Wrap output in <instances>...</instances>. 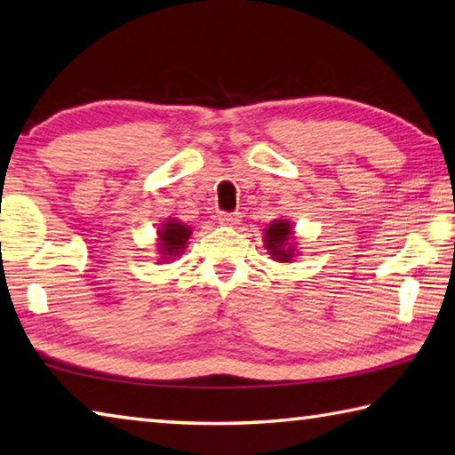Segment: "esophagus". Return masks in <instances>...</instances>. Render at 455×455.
<instances>
[{"label": "esophagus", "instance_id": "esophagus-1", "mask_svg": "<svg viewBox=\"0 0 455 455\" xmlns=\"http://www.w3.org/2000/svg\"><path fill=\"white\" fill-rule=\"evenodd\" d=\"M219 225H222V227L241 225V214H238V212H222V214H219Z\"/></svg>", "mask_w": 455, "mask_h": 455}]
</instances>
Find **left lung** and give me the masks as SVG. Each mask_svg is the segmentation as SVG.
I'll return each instance as SVG.
<instances>
[{
    "mask_svg": "<svg viewBox=\"0 0 455 455\" xmlns=\"http://www.w3.org/2000/svg\"><path fill=\"white\" fill-rule=\"evenodd\" d=\"M264 249L276 262H292L299 256L294 225L288 219H276L264 228Z\"/></svg>",
    "mask_w": 455,
    "mask_h": 455,
    "instance_id": "left-lung-1",
    "label": "left lung"
}]
</instances>
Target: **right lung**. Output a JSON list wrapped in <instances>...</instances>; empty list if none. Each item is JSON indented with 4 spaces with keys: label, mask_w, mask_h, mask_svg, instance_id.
<instances>
[{
    "label": "right lung",
    "mask_w": 455,
    "mask_h": 455,
    "mask_svg": "<svg viewBox=\"0 0 455 455\" xmlns=\"http://www.w3.org/2000/svg\"><path fill=\"white\" fill-rule=\"evenodd\" d=\"M193 235V228L180 222L179 219H164L156 230V251H159V264L172 262L177 256L187 251L188 238Z\"/></svg>",
    "instance_id": "1"
}]
</instances>
